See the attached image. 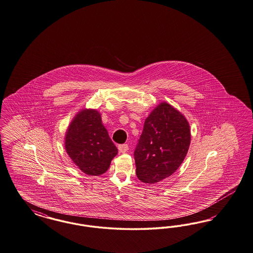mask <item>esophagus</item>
Listing matches in <instances>:
<instances>
[{
	"instance_id": "obj_1",
	"label": "esophagus",
	"mask_w": 253,
	"mask_h": 253,
	"mask_svg": "<svg viewBox=\"0 0 253 253\" xmlns=\"http://www.w3.org/2000/svg\"><path fill=\"white\" fill-rule=\"evenodd\" d=\"M119 150H120V152H122V153H125V152H127L128 151V149H129V147H128V145L127 144H122V145H119Z\"/></svg>"
}]
</instances>
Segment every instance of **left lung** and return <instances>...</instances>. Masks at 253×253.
Segmentation results:
<instances>
[{"mask_svg":"<svg viewBox=\"0 0 253 253\" xmlns=\"http://www.w3.org/2000/svg\"><path fill=\"white\" fill-rule=\"evenodd\" d=\"M191 143L190 125L172 105L161 103L149 114L134 150L136 175L154 184L174 174Z\"/></svg>","mask_w":253,"mask_h":253,"instance_id":"obj_1","label":"left lung"}]
</instances>
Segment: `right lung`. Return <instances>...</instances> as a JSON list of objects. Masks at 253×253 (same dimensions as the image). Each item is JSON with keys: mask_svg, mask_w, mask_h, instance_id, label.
I'll return each mask as SVG.
<instances>
[{"mask_svg": "<svg viewBox=\"0 0 253 253\" xmlns=\"http://www.w3.org/2000/svg\"><path fill=\"white\" fill-rule=\"evenodd\" d=\"M64 144L74 164L88 175L105 173L118 154V148L102 123L101 114L94 109H83L74 118Z\"/></svg>", "mask_w": 253, "mask_h": 253, "instance_id": "right-lung-1", "label": "right lung"}]
</instances>
